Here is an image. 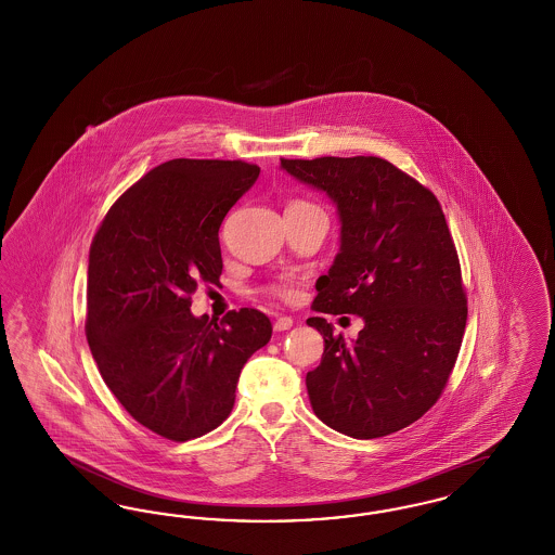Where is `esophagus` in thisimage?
<instances>
[{"label": "esophagus", "mask_w": 555, "mask_h": 555, "mask_svg": "<svg viewBox=\"0 0 555 555\" xmlns=\"http://www.w3.org/2000/svg\"><path fill=\"white\" fill-rule=\"evenodd\" d=\"M291 326H293L291 317H279L274 320V331H289Z\"/></svg>", "instance_id": "34e87169"}]
</instances>
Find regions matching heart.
I'll return each instance as SVG.
<instances>
[{"label": "heart", "mask_w": 555, "mask_h": 555, "mask_svg": "<svg viewBox=\"0 0 555 555\" xmlns=\"http://www.w3.org/2000/svg\"><path fill=\"white\" fill-rule=\"evenodd\" d=\"M266 293L272 295V297H279V299H291L295 295V287L289 281H276V283H270L266 285Z\"/></svg>", "instance_id": "b5f03b06"}]
</instances>
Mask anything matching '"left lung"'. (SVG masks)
Masks as SVG:
<instances>
[{"label":"left lung","instance_id":"1","mask_svg":"<svg viewBox=\"0 0 555 555\" xmlns=\"http://www.w3.org/2000/svg\"><path fill=\"white\" fill-rule=\"evenodd\" d=\"M295 179L326 191L341 218V251L320 276L312 310L356 314V341L324 337L308 372L318 418L353 439L397 433L426 414L448 385L468 318L460 258L428 186L376 156L281 158Z\"/></svg>","mask_w":555,"mask_h":555}]
</instances>
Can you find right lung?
Returning a JSON list of instances; mask_svg holds the SVG:
<instances>
[{
  "mask_svg": "<svg viewBox=\"0 0 555 555\" xmlns=\"http://www.w3.org/2000/svg\"><path fill=\"white\" fill-rule=\"evenodd\" d=\"M260 168L243 159L164 162L107 210L89 249L85 335L107 389L132 418L183 443L224 423L238 374L272 335L254 308L191 314L218 283V229Z\"/></svg>",
  "mask_w": 555,
  "mask_h": 555,
  "instance_id": "right-lung-1",
  "label": "right lung"
}]
</instances>
